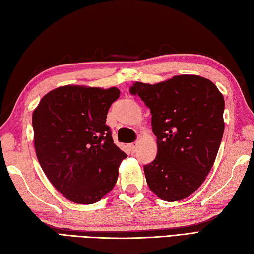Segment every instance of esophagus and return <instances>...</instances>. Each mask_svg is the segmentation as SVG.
Listing matches in <instances>:
<instances>
[{
	"instance_id": "1",
	"label": "esophagus",
	"mask_w": 254,
	"mask_h": 254,
	"mask_svg": "<svg viewBox=\"0 0 254 254\" xmlns=\"http://www.w3.org/2000/svg\"><path fill=\"white\" fill-rule=\"evenodd\" d=\"M127 146H128V148H130L131 152H136L138 148V142H133L131 144H128Z\"/></svg>"
}]
</instances>
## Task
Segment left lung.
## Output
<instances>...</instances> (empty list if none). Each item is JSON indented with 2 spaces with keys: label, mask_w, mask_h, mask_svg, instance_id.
I'll return each instance as SVG.
<instances>
[{
  "label": "left lung",
  "mask_w": 254,
  "mask_h": 254,
  "mask_svg": "<svg viewBox=\"0 0 254 254\" xmlns=\"http://www.w3.org/2000/svg\"><path fill=\"white\" fill-rule=\"evenodd\" d=\"M150 113L157 156L144 166L147 185L164 201L195 192L213 167L222 142L224 97L209 79L179 75L155 85L135 83Z\"/></svg>",
  "instance_id": "8db88e82"
}]
</instances>
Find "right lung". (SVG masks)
I'll return each instance as SVG.
<instances>
[{"instance_id":"add662e5","label":"right lung","mask_w":254,"mask_h":254,"mask_svg":"<svg viewBox=\"0 0 254 254\" xmlns=\"http://www.w3.org/2000/svg\"><path fill=\"white\" fill-rule=\"evenodd\" d=\"M119 97L116 87L63 86L48 93L32 113L38 161L69 201L96 203L116 185L127 155L113 143L106 119Z\"/></svg>"}]
</instances>
